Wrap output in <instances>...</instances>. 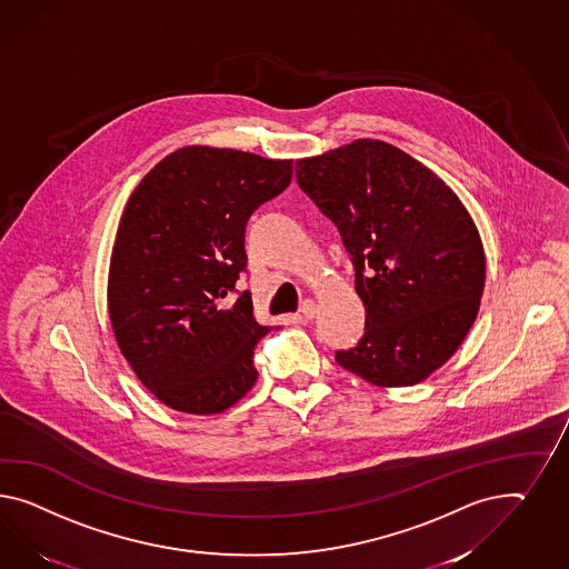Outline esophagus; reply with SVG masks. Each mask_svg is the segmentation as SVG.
Wrapping results in <instances>:
<instances>
[{"mask_svg": "<svg viewBox=\"0 0 569 569\" xmlns=\"http://www.w3.org/2000/svg\"><path fill=\"white\" fill-rule=\"evenodd\" d=\"M317 312H319V308H317V302L315 300H307L302 308H300V317L305 319V321H312L315 317H317Z\"/></svg>", "mask_w": 569, "mask_h": 569, "instance_id": "1", "label": "esophagus"}]
</instances>
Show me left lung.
<instances>
[{"label":"left lung","mask_w":569,"mask_h":569,"mask_svg":"<svg viewBox=\"0 0 569 569\" xmlns=\"http://www.w3.org/2000/svg\"><path fill=\"white\" fill-rule=\"evenodd\" d=\"M356 267L367 323L339 367L377 387L420 383L460 348L485 290V248L458 194L418 159L358 139L296 161Z\"/></svg>","instance_id":"8db88e82"}]
</instances>
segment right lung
Wrapping results in <instances>:
<instances>
[{
    "instance_id": "right-lung-1",
    "label": "right lung",
    "mask_w": 569,
    "mask_h": 569,
    "mask_svg": "<svg viewBox=\"0 0 569 569\" xmlns=\"http://www.w3.org/2000/svg\"><path fill=\"white\" fill-rule=\"evenodd\" d=\"M292 159L190 144L163 157L123 207L108 277L109 321L157 400L219 415L257 383L259 325L244 271L248 217L292 182Z\"/></svg>"
}]
</instances>
